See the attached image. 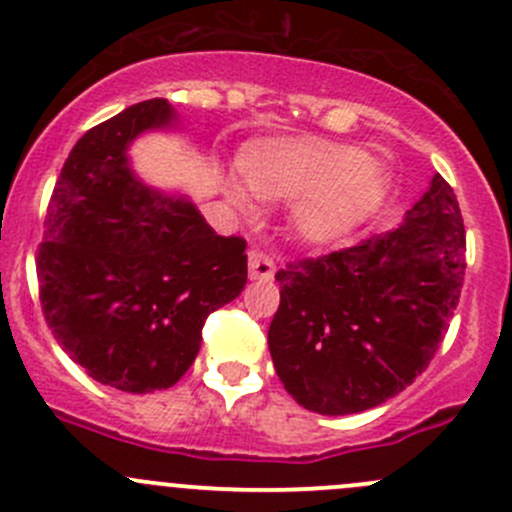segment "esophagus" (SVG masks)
<instances>
[{
  "label": "esophagus",
  "mask_w": 512,
  "mask_h": 512,
  "mask_svg": "<svg viewBox=\"0 0 512 512\" xmlns=\"http://www.w3.org/2000/svg\"><path fill=\"white\" fill-rule=\"evenodd\" d=\"M275 277V260L262 250H250V280L270 282Z\"/></svg>",
  "instance_id": "1"
}]
</instances>
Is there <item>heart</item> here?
I'll use <instances>...</instances> for the list:
<instances>
[{
  "label": "heart",
  "instance_id": "b5f03b06",
  "mask_svg": "<svg viewBox=\"0 0 512 512\" xmlns=\"http://www.w3.org/2000/svg\"><path fill=\"white\" fill-rule=\"evenodd\" d=\"M240 175L262 200L292 205L299 237L329 245L356 230L384 203L389 175L364 148L317 138H272L242 148ZM247 205V195L237 190Z\"/></svg>",
  "mask_w": 512,
  "mask_h": 512
}]
</instances>
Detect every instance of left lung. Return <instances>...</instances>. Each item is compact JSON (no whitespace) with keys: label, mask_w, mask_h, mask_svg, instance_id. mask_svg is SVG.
<instances>
[{"label":"left lung","mask_w":512,"mask_h":512,"mask_svg":"<svg viewBox=\"0 0 512 512\" xmlns=\"http://www.w3.org/2000/svg\"><path fill=\"white\" fill-rule=\"evenodd\" d=\"M463 275L461 208L436 173L401 227L277 272L280 307L267 332L277 376L317 414L384 404L438 352Z\"/></svg>","instance_id":"1"}]
</instances>
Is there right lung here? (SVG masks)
<instances>
[{"mask_svg": "<svg viewBox=\"0 0 512 512\" xmlns=\"http://www.w3.org/2000/svg\"><path fill=\"white\" fill-rule=\"evenodd\" d=\"M173 123L165 98L84 133L61 168L36 252L41 312L91 379L131 394L173 386L210 312L247 282V242L215 235L193 203L153 193L128 146Z\"/></svg>", "mask_w": 512, "mask_h": 512, "instance_id": "add662e5", "label": "right lung"}]
</instances>
